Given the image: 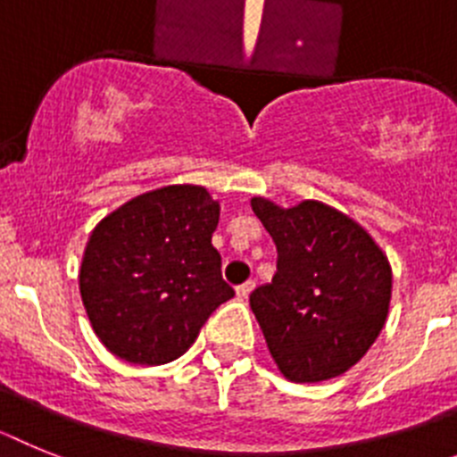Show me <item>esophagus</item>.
<instances>
[{"instance_id": "34e87169", "label": "esophagus", "mask_w": 457, "mask_h": 457, "mask_svg": "<svg viewBox=\"0 0 457 457\" xmlns=\"http://www.w3.org/2000/svg\"><path fill=\"white\" fill-rule=\"evenodd\" d=\"M253 287H255V280H245L244 285H239V287H237V296H239V299H248V295L253 292Z\"/></svg>"}]
</instances>
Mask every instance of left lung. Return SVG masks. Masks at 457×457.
Here are the masks:
<instances>
[{
	"label": "left lung",
	"instance_id": "obj_1",
	"mask_svg": "<svg viewBox=\"0 0 457 457\" xmlns=\"http://www.w3.org/2000/svg\"><path fill=\"white\" fill-rule=\"evenodd\" d=\"M251 206L278 251L271 283L251 295L273 361L292 382L343 375L386 322V255L366 229L322 202L280 209L253 197Z\"/></svg>",
	"mask_w": 457,
	"mask_h": 457
}]
</instances>
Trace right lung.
Segmentation results:
<instances>
[{
    "mask_svg": "<svg viewBox=\"0 0 457 457\" xmlns=\"http://www.w3.org/2000/svg\"><path fill=\"white\" fill-rule=\"evenodd\" d=\"M218 202L202 186H165L103 218L87 244L80 295L101 343L119 359H179L234 296L212 245Z\"/></svg>",
    "mask_w": 457,
    "mask_h": 457,
    "instance_id": "add662e5",
    "label": "right lung"
}]
</instances>
